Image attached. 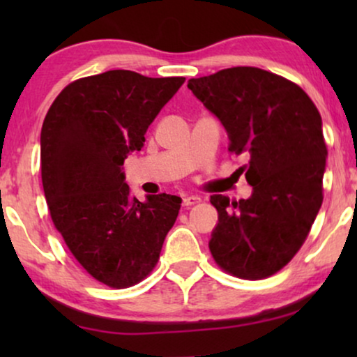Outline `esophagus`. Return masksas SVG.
I'll return each instance as SVG.
<instances>
[{
    "mask_svg": "<svg viewBox=\"0 0 357 357\" xmlns=\"http://www.w3.org/2000/svg\"><path fill=\"white\" fill-rule=\"evenodd\" d=\"M202 199H199L198 197H185L183 198V206H195V204H198Z\"/></svg>",
    "mask_w": 357,
    "mask_h": 357,
    "instance_id": "obj_1",
    "label": "esophagus"
}]
</instances>
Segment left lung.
<instances>
[{"label": "left lung", "mask_w": 357, "mask_h": 357, "mask_svg": "<svg viewBox=\"0 0 357 357\" xmlns=\"http://www.w3.org/2000/svg\"><path fill=\"white\" fill-rule=\"evenodd\" d=\"M188 89L221 120L229 153L253 187L248 199L213 195L219 222L209 241L218 266L242 280H265L289 263L324 202L326 144L321 116L304 89L253 66L193 77Z\"/></svg>", "instance_id": "left-lung-1"}]
</instances>
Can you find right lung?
Instances as JSON below:
<instances>
[{"label": "right lung", "instance_id": "1", "mask_svg": "<svg viewBox=\"0 0 357 357\" xmlns=\"http://www.w3.org/2000/svg\"><path fill=\"white\" fill-rule=\"evenodd\" d=\"M185 77L112 70L63 89L42 125V183L53 226L77 263L102 284L125 289L151 275L182 199L141 203L121 172L130 153Z\"/></svg>", "mask_w": 357, "mask_h": 357}]
</instances>
